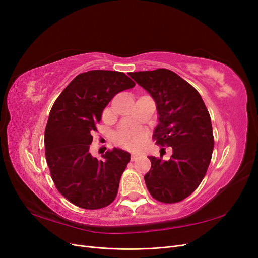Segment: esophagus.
I'll return each instance as SVG.
<instances>
[{"instance_id": "1", "label": "esophagus", "mask_w": 258, "mask_h": 258, "mask_svg": "<svg viewBox=\"0 0 258 258\" xmlns=\"http://www.w3.org/2000/svg\"><path fill=\"white\" fill-rule=\"evenodd\" d=\"M138 158V155L137 154H131V160L135 161Z\"/></svg>"}]
</instances>
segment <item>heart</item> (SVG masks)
<instances>
[{"mask_svg": "<svg viewBox=\"0 0 258 258\" xmlns=\"http://www.w3.org/2000/svg\"><path fill=\"white\" fill-rule=\"evenodd\" d=\"M147 138V131L140 127H130L116 135V141L119 145L131 151L141 148Z\"/></svg>", "mask_w": 258, "mask_h": 258, "instance_id": "obj_1", "label": "heart"}]
</instances>
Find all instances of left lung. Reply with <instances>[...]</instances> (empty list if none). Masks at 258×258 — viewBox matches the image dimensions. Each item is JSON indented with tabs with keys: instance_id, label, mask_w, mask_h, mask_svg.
Returning a JSON list of instances; mask_svg holds the SVG:
<instances>
[{
	"instance_id": "8db88e82",
	"label": "left lung",
	"mask_w": 258,
	"mask_h": 258,
	"mask_svg": "<svg viewBox=\"0 0 258 258\" xmlns=\"http://www.w3.org/2000/svg\"><path fill=\"white\" fill-rule=\"evenodd\" d=\"M154 99L158 124L156 143L172 147L169 160L154 156L144 179L158 201L174 204L195 191L212 158L214 139L211 117L199 92L168 69L129 74Z\"/></svg>"
}]
</instances>
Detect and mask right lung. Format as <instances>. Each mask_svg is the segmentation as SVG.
I'll return each instance as SVG.
<instances>
[{
	"label": "right lung",
	"instance_id": "obj_1",
	"mask_svg": "<svg viewBox=\"0 0 258 258\" xmlns=\"http://www.w3.org/2000/svg\"><path fill=\"white\" fill-rule=\"evenodd\" d=\"M135 85L122 72L92 70L77 75L51 107L45 129L46 160L59 192L77 207L101 209L116 197L130 154L115 147L99 160L89 145L106 105Z\"/></svg>",
	"mask_w": 258,
	"mask_h": 258
}]
</instances>
